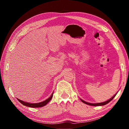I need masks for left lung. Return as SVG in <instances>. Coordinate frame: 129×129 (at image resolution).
I'll return each instance as SVG.
<instances>
[{
  "label": "left lung",
  "instance_id": "obj_1",
  "mask_svg": "<svg viewBox=\"0 0 129 129\" xmlns=\"http://www.w3.org/2000/svg\"><path fill=\"white\" fill-rule=\"evenodd\" d=\"M117 94V93L116 94H114V95H113V97H112V98H111V99H109V100H107V101H105V102H100V103H90V102H86V101H84V100H82V99H80V100H81V101L82 102H84V104H87V105H89L95 106H104V105H105L108 104L109 102L112 101V100L113 99H114L115 96Z\"/></svg>",
  "mask_w": 129,
  "mask_h": 129
}]
</instances>
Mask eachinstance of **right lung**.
<instances>
[{
  "label": "right lung",
  "mask_w": 129,
  "mask_h": 129,
  "mask_svg": "<svg viewBox=\"0 0 129 129\" xmlns=\"http://www.w3.org/2000/svg\"><path fill=\"white\" fill-rule=\"evenodd\" d=\"M53 92L52 93L51 95L50 96L48 99H47V100H45V101H44L43 102H39V103H29V102H27L21 101V100H19L18 99H17L21 104H23V105H24V106L30 107V108H40V107H43L44 106L46 105L50 101H51V100L52 99V97H53Z\"/></svg>",
  "instance_id": "add662e5"
}]
</instances>
